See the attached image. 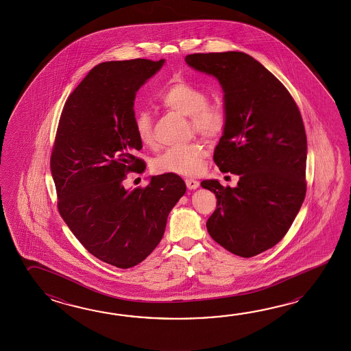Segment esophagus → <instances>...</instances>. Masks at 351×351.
I'll return each instance as SVG.
<instances>
[{"label": "esophagus", "instance_id": "34e87169", "mask_svg": "<svg viewBox=\"0 0 351 351\" xmlns=\"http://www.w3.org/2000/svg\"><path fill=\"white\" fill-rule=\"evenodd\" d=\"M186 184L188 189H197L199 186V182L195 180V179L186 178Z\"/></svg>", "mask_w": 351, "mask_h": 351}]
</instances>
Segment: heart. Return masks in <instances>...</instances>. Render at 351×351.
Returning <instances> with one entry per match:
<instances>
[{
    "label": "heart",
    "instance_id": "obj_1",
    "mask_svg": "<svg viewBox=\"0 0 351 351\" xmlns=\"http://www.w3.org/2000/svg\"><path fill=\"white\" fill-rule=\"evenodd\" d=\"M165 109L189 117L191 130L204 138H216L223 132L226 112L219 105H210L203 90L179 80L169 84L158 95ZM134 133L144 147L154 145L153 118L145 109L135 112ZM204 150L199 143L172 147L159 154L153 162V171L172 174H195L202 168Z\"/></svg>",
    "mask_w": 351,
    "mask_h": 351
}]
</instances>
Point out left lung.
I'll return each instance as SVG.
<instances>
[{"label": "left lung", "mask_w": 351, "mask_h": 351, "mask_svg": "<svg viewBox=\"0 0 351 351\" xmlns=\"http://www.w3.org/2000/svg\"><path fill=\"white\" fill-rule=\"evenodd\" d=\"M186 62L221 84L226 125L213 159L221 172L239 176L234 188L202 182L217 197L207 230L227 251L254 257L284 239L305 199L301 114L281 82L247 53H192Z\"/></svg>", "instance_id": "obj_1"}]
</instances>
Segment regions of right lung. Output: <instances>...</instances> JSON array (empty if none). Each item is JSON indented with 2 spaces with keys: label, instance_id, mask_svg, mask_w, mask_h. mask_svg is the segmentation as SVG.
Wrapping results in <instances>:
<instances>
[{
  "label": "right lung",
  "instance_id": "1",
  "mask_svg": "<svg viewBox=\"0 0 351 351\" xmlns=\"http://www.w3.org/2000/svg\"><path fill=\"white\" fill-rule=\"evenodd\" d=\"M165 60L108 61L93 67L61 112L51 154L58 208L90 254L119 269L149 256L163 237L169 212L186 193L177 174L150 177L145 188L125 189L128 172H143L135 157L136 91Z\"/></svg>",
  "mask_w": 351,
  "mask_h": 351
}]
</instances>
